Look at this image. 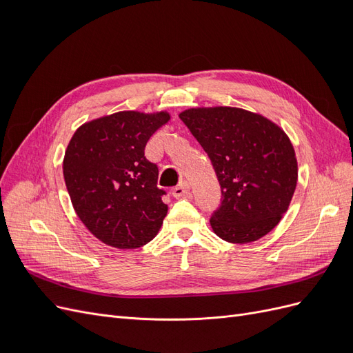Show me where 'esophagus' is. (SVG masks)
Instances as JSON below:
<instances>
[{"label": "esophagus", "mask_w": 353, "mask_h": 353, "mask_svg": "<svg viewBox=\"0 0 353 353\" xmlns=\"http://www.w3.org/2000/svg\"><path fill=\"white\" fill-rule=\"evenodd\" d=\"M172 194L176 199H179V197H188L190 196V184L187 183V181H183V183H181L179 185H176L172 190Z\"/></svg>", "instance_id": "34e87169"}]
</instances>
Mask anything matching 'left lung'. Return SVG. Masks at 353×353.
Wrapping results in <instances>:
<instances>
[{
	"instance_id": "1",
	"label": "left lung",
	"mask_w": 353,
	"mask_h": 353,
	"mask_svg": "<svg viewBox=\"0 0 353 353\" xmlns=\"http://www.w3.org/2000/svg\"><path fill=\"white\" fill-rule=\"evenodd\" d=\"M215 169L222 203L210 218L213 232L228 243L259 240L287 212L297 184L290 138L259 113L215 105L179 113Z\"/></svg>"
}]
</instances>
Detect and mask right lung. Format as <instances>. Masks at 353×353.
<instances>
[{"instance_id":"obj_1","label":"right lung","mask_w":353,"mask_h":353,"mask_svg":"<svg viewBox=\"0 0 353 353\" xmlns=\"http://www.w3.org/2000/svg\"><path fill=\"white\" fill-rule=\"evenodd\" d=\"M168 112H117L81 125L68 144L63 176L85 227L104 244L137 249L152 241L168 213L159 169L144 148Z\"/></svg>"}]
</instances>
